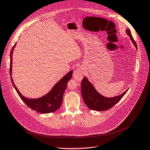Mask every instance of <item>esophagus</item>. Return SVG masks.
I'll use <instances>...</instances> for the list:
<instances>
[{
  "label": "esophagus",
  "instance_id": "1",
  "mask_svg": "<svg viewBox=\"0 0 150 150\" xmlns=\"http://www.w3.org/2000/svg\"><path fill=\"white\" fill-rule=\"evenodd\" d=\"M83 68L82 67H79L77 68L76 70L74 71L73 77L76 80H77L78 82H80L81 81L83 78Z\"/></svg>",
  "mask_w": 150,
  "mask_h": 150
}]
</instances>
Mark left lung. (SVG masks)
Listing matches in <instances>:
<instances>
[{
    "label": "left lung",
    "mask_w": 150,
    "mask_h": 150,
    "mask_svg": "<svg viewBox=\"0 0 150 150\" xmlns=\"http://www.w3.org/2000/svg\"><path fill=\"white\" fill-rule=\"evenodd\" d=\"M126 33L130 37L136 49H137V44L132 35L130 29H127ZM127 91L128 89L118 96L106 97L98 93L86 77H84L81 83V93L85 105L89 109L97 111H104L112 108L123 97Z\"/></svg>",
    "instance_id": "8db88e82"
}]
</instances>
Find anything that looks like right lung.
<instances>
[{
  "instance_id": "obj_1",
  "label": "right lung",
  "mask_w": 150,
  "mask_h": 150,
  "mask_svg": "<svg viewBox=\"0 0 150 150\" xmlns=\"http://www.w3.org/2000/svg\"><path fill=\"white\" fill-rule=\"evenodd\" d=\"M16 45V43L14 45L10 53V68L9 72L11 76V80L12 83L16 89L17 94L21 99L24 101L25 104L32 110H35L41 113H49L53 112L58 109L62 104L63 96L67 86L68 82L72 77L73 70L68 73L64 76L59 81L57 82L52 89L49 93L45 96L38 98H28L23 96L15 85L11 73H12V59H13V52Z\"/></svg>"
}]
</instances>
